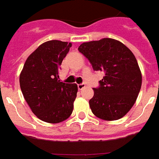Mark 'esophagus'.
Listing matches in <instances>:
<instances>
[{"instance_id":"esophagus-1","label":"esophagus","mask_w":159,"mask_h":159,"mask_svg":"<svg viewBox=\"0 0 159 159\" xmlns=\"http://www.w3.org/2000/svg\"><path fill=\"white\" fill-rule=\"evenodd\" d=\"M85 86H86V85L84 83H82V84H79L78 85V88H79V90H82L83 88H85Z\"/></svg>"}]
</instances>
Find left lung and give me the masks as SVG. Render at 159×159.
<instances>
[{
    "instance_id": "left-lung-1",
    "label": "left lung",
    "mask_w": 159,
    "mask_h": 159,
    "mask_svg": "<svg viewBox=\"0 0 159 159\" xmlns=\"http://www.w3.org/2000/svg\"><path fill=\"white\" fill-rule=\"evenodd\" d=\"M79 51L94 71L106 73L89 100L93 113L107 121L123 118L136 102L142 85V73L134 54L122 42L111 38L84 42Z\"/></svg>"
}]
</instances>
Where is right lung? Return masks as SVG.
I'll return each instance as SVG.
<instances>
[{"mask_svg":"<svg viewBox=\"0 0 159 159\" xmlns=\"http://www.w3.org/2000/svg\"><path fill=\"white\" fill-rule=\"evenodd\" d=\"M71 47V42L46 41L27 57L20 74L25 100L33 113L47 123H61L73 112L77 85L58 80L60 66Z\"/></svg>","mask_w":159,"mask_h":159,"instance_id":"obj_1","label":"right lung"}]
</instances>
